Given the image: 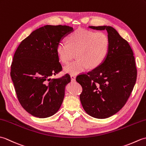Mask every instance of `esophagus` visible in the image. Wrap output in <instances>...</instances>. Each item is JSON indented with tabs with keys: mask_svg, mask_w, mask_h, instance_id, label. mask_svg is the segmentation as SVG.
I'll list each match as a JSON object with an SVG mask.
<instances>
[{
	"mask_svg": "<svg viewBox=\"0 0 146 146\" xmlns=\"http://www.w3.org/2000/svg\"><path fill=\"white\" fill-rule=\"evenodd\" d=\"M70 77H71V81H72V82H75V80H76V76H75V75H71L70 76Z\"/></svg>",
	"mask_w": 146,
	"mask_h": 146,
	"instance_id": "esophagus-1",
	"label": "esophagus"
}]
</instances>
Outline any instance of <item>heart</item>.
Segmentation results:
<instances>
[{
	"mask_svg": "<svg viewBox=\"0 0 146 146\" xmlns=\"http://www.w3.org/2000/svg\"><path fill=\"white\" fill-rule=\"evenodd\" d=\"M68 42H61L56 47L60 61L68 63L76 52L75 61L64 67V72L77 75L89 67L94 68L100 65L106 58L109 50V39L104 33L78 29L68 36Z\"/></svg>",
	"mask_w": 146,
	"mask_h": 146,
	"instance_id": "1",
	"label": "heart"
}]
</instances>
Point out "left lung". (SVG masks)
Segmentation results:
<instances>
[{
  "label": "left lung",
  "mask_w": 146,
  "mask_h": 146,
  "mask_svg": "<svg viewBox=\"0 0 146 146\" xmlns=\"http://www.w3.org/2000/svg\"><path fill=\"white\" fill-rule=\"evenodd\" d=\"M106 30L109 50L104 61L87 74L76 79L83 88L80 95L83 109L97 119H106L117 113L129 98L137 79L132 49L113 27L89 26Z\"/></svg>",
  "instance_id": "left-lung-1"
}]
</instances>
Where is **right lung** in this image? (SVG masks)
I'll use <instances>...</instances> for the list:
<instances>
[{"mask_svg": "<svg viewBox=\"0 0 146 146\" xmlns=\"http://www.w3.org/2000/svg\"><path fill=\"white\" fill-rule=\"evenodd\" d=\"M73 31V27L68 26H42L22 41L15 52L11 76L21 105L33 116L51 117L63 103L70 76H51L62 69L57 46Z\"/></svg>", "mask_w": 146, "mask_h": 146, "instance_id": "add662e5", "label": "right lung"}]
</instances>
